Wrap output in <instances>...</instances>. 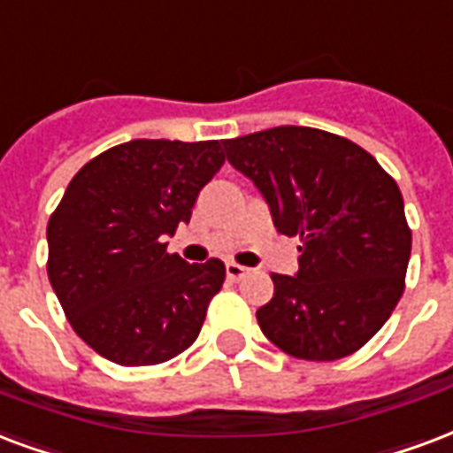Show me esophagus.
<instances>
[{"label": "esophagus", "mask_w": 453, "mask_h": 453, "mask_svg": "<svg viewBox=\"0 0 453 453\" xmlns=\"http://www.w3.org/2000/svg\"><path fill=\"white\" fill-rule=\"evenodd\" d=\"M248 267H241V265L236 263H226V277L231 279V281H241V279L246 277L248 274Z\"/></svg>", "instance_id": "obj_1"}]
</instances>
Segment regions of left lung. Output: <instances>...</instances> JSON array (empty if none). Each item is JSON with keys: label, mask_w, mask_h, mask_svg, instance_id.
Listing matches in <instances>:
<instances>
[{"label": "left lung", "mask_w": 453, "mask_h": 453, "mask_svg": "<svg viewBox=\"0 0 453 453\" xmlns=\"http://www.w3.org/2000/svg\"><path fill=\"white\" fill-rule=\"evenodd\" d=\"M260 190L279 234L301 236L298 272L272 274L263 334L303 360H336L370 342L403 294L411 231L392 176L356 142L279 126L224 141Z\"/></svg>", "instance_id": "obj_1"}]
</instances>
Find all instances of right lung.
Instances as JSON below:
<instances>
[{"mask_svg": "<svg viewBox=\"0 0 453 453\" xmlns=\"http://www.w3.org/2000/svg\"><path fill=\"white\" fill-rule=\"evenodd\" d=\"M219 141H131L71 179L47 224V274L71 327L102 358L157 365L188 349L224 263L188 265L166 236L222 169Z\"/></svg>", "mask_w": 453, "mask_h": 453, "instance_id": "right-lung-1", "label": "right lung"}]
</instances>
